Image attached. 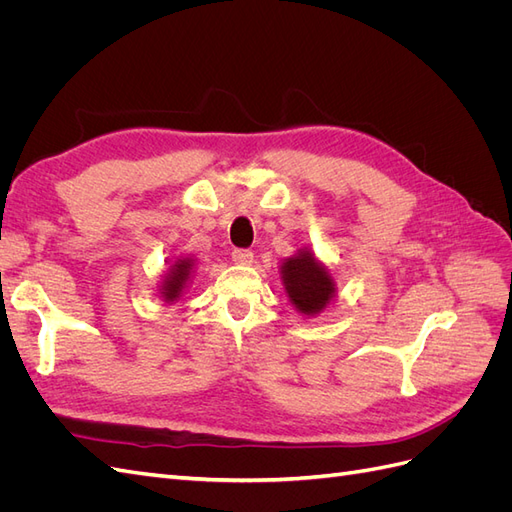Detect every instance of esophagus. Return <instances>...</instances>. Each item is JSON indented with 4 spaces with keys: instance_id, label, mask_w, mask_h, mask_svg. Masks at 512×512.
Instances as JSON below:
<instances>
[{
    "instance_id": "obj_1",
    "label": "esophagus",
    "mask_w": 512,
    "mask_h": 512,
    "mask_svg": "<svg viewBox=\"0 0 512 512\" xmlns=\"http://www.w3.org/2000/svg\"><path fill=\"white\" fill-rule=\"evenodd\" d=\"M232 260H235L237 265H252V262H254V252L252 250H243V247H237V250H232Z\"/></svg>"
}]
</instances>
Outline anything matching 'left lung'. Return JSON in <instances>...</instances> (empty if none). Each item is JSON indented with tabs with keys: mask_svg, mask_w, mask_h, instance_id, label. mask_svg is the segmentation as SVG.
<instances>
[{
	"mask_svg": "<svg viewBox=\"0 0 512 512\" xmlns=\"http://www.w3.org/2000/svg\"><path fill=\"white\" fill-rule=\"evenodd\" d=\"M282 280L288 299L301 314L322 312L335 294V284L329 271L314 258L312 252H301L284 262Z\"/></svg>",
	"mask_w": 512,
	"mask_h": 512,
	"instance_id": "obj_1",
	"label": "left lung"
}]
</instances>
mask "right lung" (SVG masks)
<instances>
[{
	"label": "right lung",
	"instance_id": "right-lung-1",
	"mask_svg": "<svg viewBox=\"0 0 512 512\" xmlns=\"http://www.w3.org/2000/svg\"><path fill=\"white\" fill-rule=\"evenodd\" d=\"M192 267H194L192 260L183 258V260H177L175 265L168 269V273L164 277V284H162V297L166 301L179 299V294L183 292L185 282H188V277L192 273Z\"/></svg>",
	"mask_w": 512,
	"mask_h": 512
}]
</instances>
